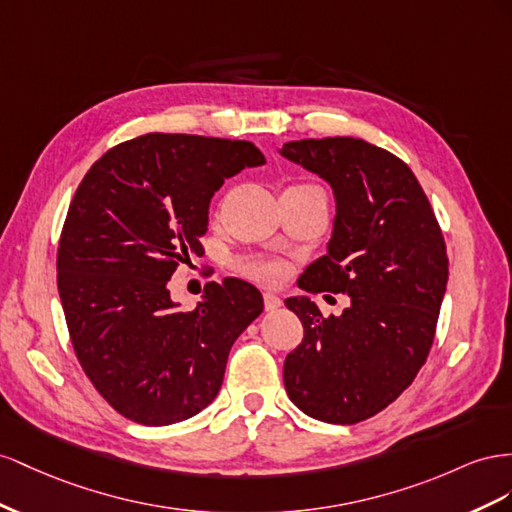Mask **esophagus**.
<instances>
[{"mask_svg": "<svg viewBox=\"0 0 512 512\" xmlns=\"http://www.w3.org/2000/svg\"><path fill=\"white\" fill-rule=\"evenodd\" d=\"M264 304H266V311H279L281 306H283V300L276 296V294H272V291H266V294H264Z\"/></svg>", "mask_w": 512, "mask_h": 512, "instance_id": "34e87169", "label": "esophagus"}]
</instances>
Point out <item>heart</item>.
I'll list each match as a JSON object with an SVG mask.
<instances>
[{"label": "heart", "mask_w": 512, "mask_h": 512, "mask_svg": "<svg viewBox=\"0 0 512 512\" xmlns=\"http://www.w3.org/2000/svg\"><path fill=\"white\" fill-rule=\"evenodd\" d=\"M242 270L259 281H276L283 276L285 266L281 261H272V259H248L242 264Z\"/></svg>", "instance_id": "obj_1"}]
</instances>
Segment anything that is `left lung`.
<instances>
[{"instance_id": "left-lung-1", "label": "left lung", "mask_w": 512, "mask_h": 512, "mask_svg": "<svg viewBox=\"0 0 512 512\" xmlns=\"http://www.w3.org/2000/svg\"><path fill=\"white\" fill-rule=\"evenodd\" d=\"M279 154L326 180L337 206L326 255L298 287L352 298L330 317L309 296L285 300L304 326L285 390L311 418L354 425L397 399L429 356L448 283L442 229L412 169L369 141L302 139Z\"/></svg>"}]
</instances>
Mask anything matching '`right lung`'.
<instances>
[{
  "label": "right lung",
  "mask_w": 512,
  "mask_h": 512,
  "mask_svg": "<svg viewBox=\"0 0 512 512\" xmlns=\"http://www.w3.org/2000/svg\"><path fill=\"white\" fill-rule=\"evenodd\" d=\"M266 158L251 141L150 133L115 145L85 173L57 248V289L85 375L122 416L182 422L223 384L231 345L264 311L240 279L208 283L193 311L167 289L203 253L210 201Z\"/></svg>",
  "instance_id": "add662e5"
}]
</instances>
